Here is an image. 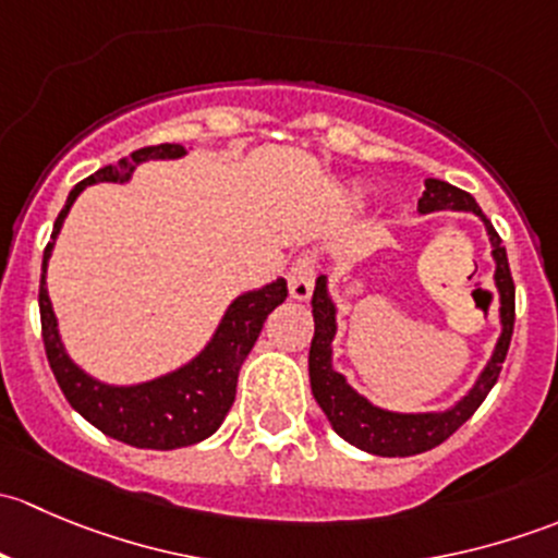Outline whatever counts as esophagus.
<instances>
[{
  "mask_svg": "<svg viewBox=\"0 0 558 558\" xmlns=\"http://www.w3.org/2000/svg\"><path fill=\"white\" fill-rule=\"evenodd\" d=\"M315 267H318V262H315V253H302V256L291 264V269H289L291 300H300V302L311 300L313 286H315Z\"/></svg>",
  "mask_w": 558,
  "mask_h": 558,
  "instance_id": "34e87169",
  "label": "esophagus"
}]
</instances>
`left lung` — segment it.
<instances>
[{"label": "left lung", "mask_w": 558, "mask_h": 558, "mask_svg": "<svg viewBox=\"0 0 558 558\" xmlns=\"http://www.w3.org/2000/svg\"><path fill=\"white\" fill-rule=\"evenodd\" d=\"M437 210H461L475 213L483 223H486L488 240H492V256L497 262L494 269V283L499 291V320H502V335H499L497 345H494L492 359L486 362L483 373L477 375L475 386L453 404V408L440 410V413H393L384 410L364 399L362 393L353 391L348 380L331 367V340L337 335V307L331 302L329 291H326V278L320 275L315 280L313 291V320L315 335L311 342V388L315 402L329 418L331 429L348 440L351 446L362 448V451L375 456H415L437 448L446 442L448 437L481 408L486 393L497 384L499 373H502V362L508 356L510 337H513L515 324V286L513 275H510L508 253H505L502 238L497 229L492 227L477 202L472 199L466 191L456 189L446 180H426V191L418 199V213H437Z\"/></svg>", "instance_id": "obj_1"}]
</instances>
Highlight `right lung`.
Masks as SVG:
<instances>
[{"mask_svg": "<svg viewBox=\"0 0 558 558\" xmlns=\"http://www.w3.org/2000/svg\"><path fill=\"white\" fill-rule=\"evenodd\" d=\"M180 156H185L183 145H148V148L134 150L118 165H107L81 180L70 191L66 205L56 218L53 234L43 253V280H39V320H43L45 353H48V364L66 402L112 440H121L134 448H150V451L194 446L223 424L229 408L234 404V393H238L240 367L251 353L256 337L262 335L267 315L289 296V286L283 278H278L262 289L240 294L223 313L205 351L174 373L161 375L148 384L110 386L83 373L66 356L64 342L59 337V324H56L53 307H50L45 272H48V258L61 232V223H64L72 202L86 185L126 183L143 161L180 159Z\"/></svg>", "mask_w": 558, "mask_h": 558, "instance_id": "add662e5", "label": "right lung"}]
</instances>
